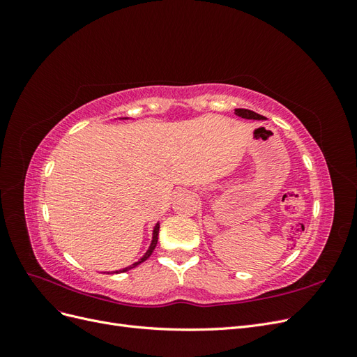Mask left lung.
Returning a JSON list of instances; mask_svg holds the SVG:
<instances>
[{
    "label": "left lung",
    "mask_w": 357,
    "mask_h": 357,
    "mask_svg": "<svg viewBox=\"0 0 357 357\" xmlns=\"http://www.w3.org/2000/svg\"><path fill=\"white\" fill-rule=\"evenodd\" d=\"M235 114L240 116V117H244V119H253V121H264V116L257 114L252 110H247V109H235Z\"/></svg>",
    "instance_id": "8db88e82"
}]
</instances>
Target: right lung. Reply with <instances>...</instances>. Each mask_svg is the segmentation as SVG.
Masks as SVG:
<instances>
[{
    "instance_id": "add662e5",
    "label": "right lung",
    "mask_w": 357,
    "mask_h": 357,
    "mask_svg": "<svg viewBox=\"0 0 357 357\" xmlns=\"http://www.w3.org/2000/svg\"><path fill=\"white\" fill-rule=\"evenodd\" d=\"M126 119V117H125ZM158 235H159V223H156V226H155V229H153V236H152V243H150V247H149V250L144 253V256L139 259L138 262H135V264H132V265H129V266H126V268H123V269H119V271H113V273H116V274H119V273H126V271H129V269H132V268H135V266H138L139 264H143L146 259H149L150 257V255L153 253V250H155V247H156V244H158Z\"/></svg>"
}]
</instances>
